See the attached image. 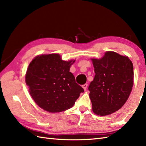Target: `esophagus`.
<instances>
[{
  "label": "esophagus",
  "instance_id": "obj_1",
  "mask_svg": "<svg viewBox=\"0 0 146 146\" xmlns=\"http://www.w3.org/2000/svg\"><path fill=\"white\" fill-rule=\"evenodd\" d=\"M87 86H88L87 83H85V84L82 85V87L83 88V89H84V90H86V88H87Z\"/></svg>",
  "mask_w": 146,
  "mask_h": 146
}]
</instances>
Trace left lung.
<instances>
[{"label":"left lung","mask_w":146,"mask_h":146,"mask_svg":"<svg viewBox=\"0 0 146 146\" xmlns=\"http://www.w3.org/2000/svg\"><path fill=\"white\" fill-rule=\"evenodd\" d=\"M94 79L89 85L92 110L97 115L115 112L127 100L134 85L132 61L127 56L107 51L100 58H92Z\"/></svg>","instance_id":"1"}]
</instances>
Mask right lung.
<instances>
[{"instance_id":"1","label":"right lung","mask_w":146,"mask_h":146,"mask_svg":"<svg viewBox=\"0 0 146 146\" xmlns=\"http://www.w3.org/2000/svg\"><path fill=\"white\" fill-rule=\"evenodd\" d=\"M75 60L64 61L60 54H39L31 61L25 76L35 103L50 113L70 109L84 90L70 71Z\"/></svg>"}]
</instances>
